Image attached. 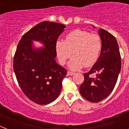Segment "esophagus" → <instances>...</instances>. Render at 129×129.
<instances>
[{"label":"esophagus","instance_id":"34e87169","mask_svg":"<svg viewBox=\"0 0 129 129\" xmlns=\"http://www.w3.org/2000/svg\"><path fill=\"white\" fill-rule=\"evenodd\" d=\"M67 74H68V76H72V75L74 74V73L72 72L68 71L67 72Z\"/></svg>","mask_w":129,"mask_h":129}]
</instances>
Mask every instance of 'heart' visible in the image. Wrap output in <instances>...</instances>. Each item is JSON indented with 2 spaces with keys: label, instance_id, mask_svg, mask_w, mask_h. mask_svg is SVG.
Segmentation results:
<instances>
[{
  "label": "heart",
  "instance_id": "1",
  "mask_svg": "<svg viewBox=\"0 0 129 129\" xmlns=\"http://www.w3.org/2000/svg\"><path fill=\"white\" fill-rule=\"evenodd\" d=\"M102 48L100 37L86 31L75 29L65 35L64 41L58 40L55 50L59 62L64 64L72 54L69 68L77 70L84 66L89 67L97 62Z\"/></svg>",
  "mask_w": 129,
  "mask_h": 129
}]
</instances>
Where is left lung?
<instances>
[{
    "mask_svg": "<svg viewBox=\"0 0 129 129\" xmlns=\"http://www.w3.org/2000/svg\"><path fill=\"white\" fill-rule=\"evenodd\" d=\"M102 42L101 53L79 87L82 96L92 103H98L113 90L121 71V62L118 42L114 35L103 29L98 30ZM95 73V77L91 75Z\"/></svg>",
    "mask_w": 129,
    "mask_h": 129,
    "instance_id": "obj_1",
    "label": "left lung"
}]
</instances>
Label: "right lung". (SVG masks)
Here are the masks:
<instances>
[{
    "mask_svg": "<svg viewBox=\"0 0 129 129\" xmlns=\"http://www.w3.org/2000/svg\"><path fill=\"white\" fill-rule=\"evenodd\" d=\"M66 26L43 21L24 34L17 47L13 70L20 89L28 98L39 105L52 103L59 96L67 70L55 61V43ZM33 40L44 47H33Z\"/></svg>",
    "mask_w": 129,
    "mask_h": 129,
    "instance_id": "1",
    "label": "right lung"
}]
</instances>
